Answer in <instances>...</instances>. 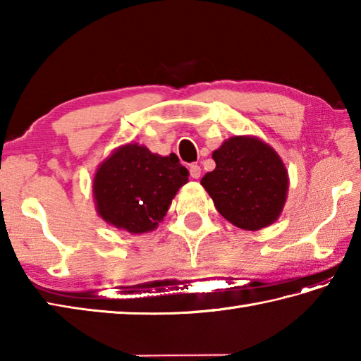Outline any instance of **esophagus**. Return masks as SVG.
<instances>
[{"label":"esophagus","mask_w":361,"mask_h":361,"mask_svg":"<svg viewBox=\"0 0 361 361\" xmlns=\"http://www.w3.org/2000/svg\"><path fill=\"white\" fill-rule=\"evenodd\" d=\"M189 173H190V176H192V178H200V175H202V167L198 166V164H190L189 166Z\"/></svg>","instance_id":"1"}]
</instances>
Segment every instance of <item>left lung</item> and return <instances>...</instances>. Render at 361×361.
Masks as SVG:
<instances>
[{"label": "left lung", "mask_w": 361, "mask_h": 361, "mask_svg": "<svg viewBox=\"0 0 361 361\" xmlns=\"http://www.w3.org/2000/svg\"><path fill=\"white\" fill-rule=\"evenodd\" d=\"M216 169L202 178L214 206L237 228L274 224L287 200L288 173L273 147L255 136H233L212 152Z\"/></svg>", "instance_id": "1"}]
</instances>
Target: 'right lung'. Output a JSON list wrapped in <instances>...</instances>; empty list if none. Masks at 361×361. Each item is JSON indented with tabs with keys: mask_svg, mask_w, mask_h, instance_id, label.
Masks as SVG:
<instances>
[{
	"mask_svg": "<svg viewBox=\"0 0 361 361\" xmlns=\"http://www.w3.org/2000/svg\"><path fill=\"white\" fill-rule=\"evenodd\" d=\"M188 176L175 153L161 157L145 145H121L96 171L97 214L109 225L132 234L153 231Z\"/></svg>",
	"mask_w": 361,
	"mask_h": 361,
	"instance_id": "add662e5",
	"label": "right lung"
}]
</instances>
